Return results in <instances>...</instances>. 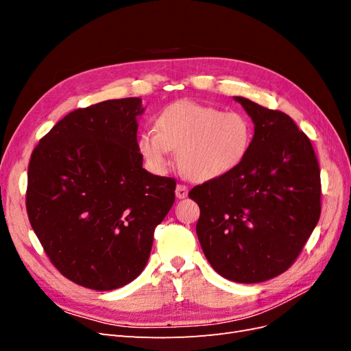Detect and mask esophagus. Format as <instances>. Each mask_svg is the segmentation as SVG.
I'll list each match as a JSON object with an SVG mask.
<instances>
[{"mask_svg": "<svg viewBox=\"0 0 351 351\" xmlns=\"http://www.w3.org/2000/svg\"><path fill=\"white\" fill-rule=\"evenodd\" d=\"M187 193H189V189H187L186 184H177V187H176V196L178 199H184L187 196Z\"/></svg>", "mask_w": 351, "mask_h": 351, "instance_id": "34e87169", "label": "esophagus"}]
</instances>
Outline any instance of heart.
<instances>
[{"instance_id": "1", "label": "heart", "mask_w": 351, "mask_h": 351, "mask_svg": "<svg viewBox=\"0 0 351 351\" xmlns=\"http://www.w3.org/2000/svg\"><path fill=\"white\" fill-rule=\"evenodd\" d=\"M252 141L253 123L246 114L178 101L158 114L155 132L139 134L137 149L158 174L167 171L177 149L182 173L205 183L234 171L247 156Z\"/></svg>"}]
</instances>
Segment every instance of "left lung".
<instances>
[{
  "label": "left lung",
  "instance_id": "left-lung-1",
  "mask_svg": "<svg viewBox=\"0 0 351 351\" xmlns=\"http://www.w3.org/2000/svg\"><path fill=\"white\" fill-rule=\"evenodd\" d=\"M254 124L250 151L230 174L189 192L200 208L197 239L210 267L253 284L289 269L321 217V169L289 115L234 97Z\"/></svg>",
  "mask_w": 351,
  "mask_h": 351
}]
</instances>
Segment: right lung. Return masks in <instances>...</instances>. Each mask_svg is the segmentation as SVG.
Wrapping results in <instances>:
<instances>
[{"mask_svg":"<svg viewBox=\"0 0 351 351\" xmlns=\"http://www.w3.org/2000/svg\"><path fill=\"white\" fill-rule=\"evenodd\" d=\"M142 112L141 98L74 110L30 156V226L52 265L86 289L115 290L139 277L174 204L176 180L142 167Z\"/></svg>","mask_w":351,"mask_h":351,"instance_id":"right-lung-1","label":"right lung"}]
</instances>
